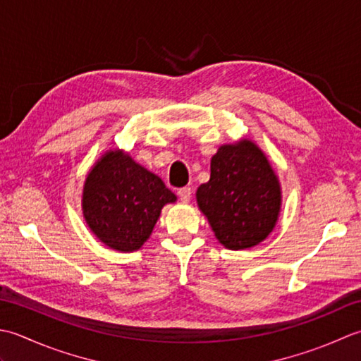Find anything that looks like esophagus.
<instances>
[{"instance_id":"34e87169","label":"esophagus","mask_w":361,"mask_h":361,"mask_svg":"<svg viewBox=\"0 0 361 361\" xmlns=\"http://www.w3.org/2000/svg\"><path fill=\"white\" fill-rule=\"evenodd\" d=\"M178 196H179V200H180L182 202H188V201L191 200V188H190V187L179 188Z\"/></svg>"}]
</instances>
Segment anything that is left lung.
<instances>
[{"label": "left lung", "instance_id": "left-lung-1", "mask_svg": "<svg viewBox=\"0 0 361 361\" xmlns=\"http://www.w3.org/2000/svg\"><path fill=\"white\" fill-rule=\"evenodd\" d=\"M196 201L216 240L231 251H243L274 231L282 187L260 146L241 138L219 146L210 160V179L196 190Z\"/></svg>", "mask_w": 361, "mask_h": 361}]
</instances>
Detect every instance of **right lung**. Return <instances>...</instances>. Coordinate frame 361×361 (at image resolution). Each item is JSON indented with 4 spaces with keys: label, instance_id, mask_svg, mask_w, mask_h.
<instances>
[{
    "label": "right lung",
    "instance_id": "right-lung-1",
    "mask_svg": "<svg viewBox=\"0 0 361 361\" xmlns=\"http://www.w3.org/2000/svg\"><path fill=\"white\" fill-rule=\"evenodd\" d=\"M178 197L159 176L120 148L94 161L82 187V215L101 243L134 252L151 237L164 205Z\"/></svg>",
    "mask_w": 361,
    "mask_h": 361
}]
</instances>
